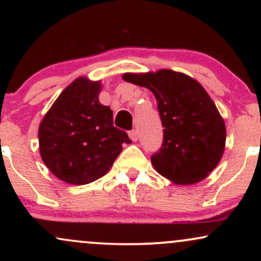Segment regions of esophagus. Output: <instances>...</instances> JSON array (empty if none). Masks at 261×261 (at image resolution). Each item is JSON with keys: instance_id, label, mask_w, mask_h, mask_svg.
Instances as JSON below:
<instances>
[{"instance_id": "34e87169", "label": "esophagus", "mask_w": 261, "mask_h": 261, "mask_svg": "<svg viewBox=\"0 0 261 261\" xmlns=\"http://www.w3.org/2000/svg\"><path fill=\"white\" fill-rule=\"evenodd\" d=\"M128 136H130V139L134 141V142H136L137 140H139V133H137V130H131L130 133H128Z\"/></svg>"}]
</instances>
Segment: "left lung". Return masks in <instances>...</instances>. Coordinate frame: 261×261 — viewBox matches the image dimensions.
I'll return each instance as SVG.
<instances>
[{"instance_id": "1", "label": "left lung", "mask_w": 261, "mask_h": 261, "mask_svg": "<svg viewBox=\"0 0 261 261\" xmlns=\"http://www.w3.org/2000/svg\"><path fill=\"white\" fill-rule=\"evenodd\" d=\"M122 80L146 87L157 99L164 128L162 147L151 157L154 169L179 185L205 179L222 158L226 126L203 87L172 70L124 73Z\"/></svg>"}]
</instances>
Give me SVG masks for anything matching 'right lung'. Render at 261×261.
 I'll return each instance as SVG.
<instances>
[{"mask_svg":"<svg viewBox=\"0 0 261 261\" xmlns=\"http://www.w3.org/2000/svg\"><path fill=\"white\" fill-rule=\"evenodd\" d=\"M99 81L86 77L66 87L39 126V151L45 166L62 181L92 182L106 175L131 143L127 134L113 125V112L100 104Z\"/></svg>","mask_w":261,"mask_h":261,"instance_id":"right-lung-1","label":"right lung"}]
</instances>
